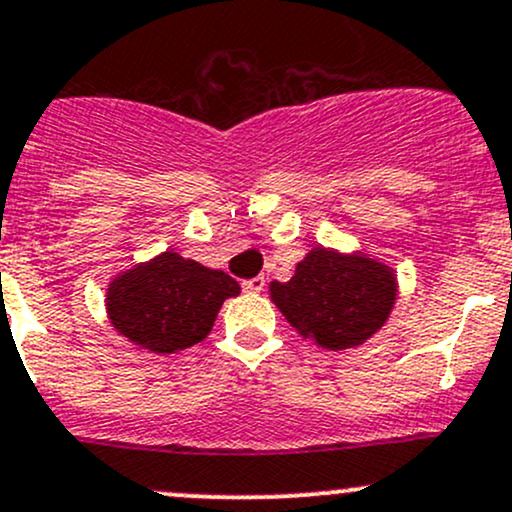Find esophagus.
<instances>
[{"label": "esophagus", "instance_id": "34e87169", "mask_svg": "<svg viewBox=\"0 0 512 512\" xmlns=\"http://www.w3.org/2000/svg\"><path fill=\"white\" fill-rule=\"evenodd\" d=\"M243 289L247 294H260L262 289H265V277H252V279H245L243 282Z\"/></svg>", "mask_w": 512, "mask_h": 512}]
</instances>
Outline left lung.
<instances>
[{"instance_id":"8db88e82","label":"left lung","mask_w":512,"mask_h":512,"mask_svg":"<svg viewBox=\"0 0 512 512\" xmlns=\"http://www.w3.org/2000/svg\"><path fill=\"white\" fill-rule=\"evenodd\" d=\"M274 306L291 328L323 350H347L384 328L396 303V274L364 252L313 247L289 282L269 284Z\"/></svg>"}]
</instances>
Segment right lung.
I'll return each mask as SVG.
<instances>
[{"label":"right lung","instance_id":"add662e5","mask_svg":"<svg viewBox=\"0 0 512 512\" xmlns=\"http://www.w3.org/2000/svg\"><path fill=\"white\" fill-rule=\"evenodd\" d=\"M240 284L167 250L121 272L106 289V313L119 335L155 355L187 350L211 333L223 301Z\"/></svg>","mask_w":512,"mask_h":512}]
</instances>
